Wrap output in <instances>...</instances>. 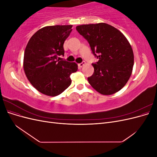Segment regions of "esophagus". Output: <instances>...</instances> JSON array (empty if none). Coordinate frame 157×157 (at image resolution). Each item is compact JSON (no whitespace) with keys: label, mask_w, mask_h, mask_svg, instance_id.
Masks as SVG:
<instances>
[{"label":"esophagus","mask_w":157,"mask_h":157,"mask_svg":"<svg viewBox=\"0 0 157 157\" xmlns=\"http://www.w3.org/2000/svg\"><path fill=\"white\" fill-rule=\"evenodd\" d=\"M85 63H85V61H82V63H78V67H83V66L85 65Z\"/></svg>","instance_id":"1"}]
</instances>
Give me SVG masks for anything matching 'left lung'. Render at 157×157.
Returning <instances> with one entry per match:
<instances>
[{
  "instance_id": "8db88e82",
  "label": "left lung",
  "mask_w": 157,
  "mask_h": 157,
  "mask_svg": "<svg viewBox=\"0 0 157 157\" xmlns=\"http://www.w3.org/2000/svg\"><path fill=\"white\" fill-rule=\"evenodd\" d=\"M76 29L99 59L92 63L94 72L88 78L90 84L103 95L119 91L129 80L134 66V53L125 36L105 23L78 25Z\"/></svg>"
}]
</instances>
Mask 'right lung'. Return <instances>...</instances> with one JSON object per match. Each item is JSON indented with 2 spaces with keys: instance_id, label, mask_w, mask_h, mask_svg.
<instances>
[{
  "instance_id": "add662e5",
  "label": "right lung",
  "mask_w": 157,
  "mask_h": 157,
  "mask_svg": "<svg viewBox=\"0 0 157 157\" xmlns=\"http://www.w3.org/2000/svg\"><path fill=\"white\" fill-rule=\"evenodd\" d=\"M73 25L46 26L37 31L27 44L23 69L27 79L40 93L56 96L71 84L70 75L78 65L59 56L64 55L63 44Z\"/></svg>"
}]
</instances>
